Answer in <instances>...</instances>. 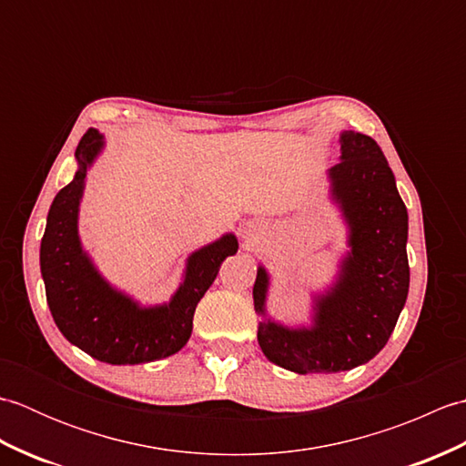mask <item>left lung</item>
<instances>
[{
  "mask_svg": "<svg viewBox=\"0 0 466 466\" xmlns=\"http://www.w3.org/2000/svg\"><path fill=\"white\" fill-rule=\"evenodd\" d=\"M340 164L329 170L332 200L349 226V254L329 292L314 299V322L258 324L266 359L299 374L340 372L379 354L409 294V214L389 162L370 136L340 134ZM268 272L258 266L254 310L266 316Z\"/></svg>",
  "mask_w": 466,
  "mask_h": 466,
  "instance_id": "obj_1",
  "label": "left lung"
}]
</instances>
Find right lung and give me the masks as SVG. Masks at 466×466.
<instances>
[{
    "label": "right lung",
    "mask_w": 466,
    "mask_h": 466,
    "mask_svg": "<svg viewBox=\"0 0 466 466\" xmlns=\"http://www.w3.org/2000/svg\"><path fill=\"white\" fill-rule=\"evenodd\" d=\"M102 147L100 132L84 134L76 147L74 180L57 192L47 212L39 248L47 306L59 332L97 360L107 364L160 360L176 354L190 339L196 306L212 286L220 264L238 252V240L234 234H224L220 240L187 256L184 282L167 304L140 306L116 290L84 252L77 234L87 167Z\"/></svg>",
    "instance_id": "add662e5"
}]
</instances>
